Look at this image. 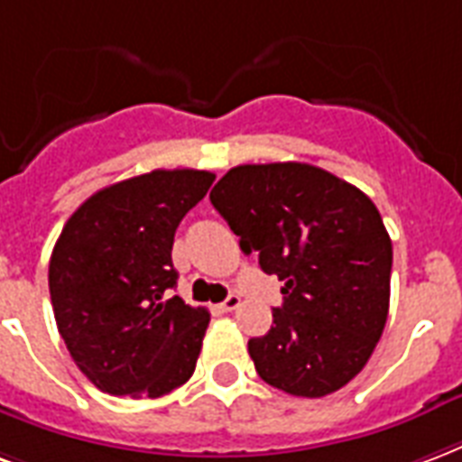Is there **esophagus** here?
<instances>
[{"label":"esophagus","instance_id":"esophagus-1","mask_svg":"<svg viewBox=\"0 0 462 462\" xmlns=\"http://www.w3.org/2000/svg\"><path fill=\"white\" fill-rule=\"evenodd\" d=\"M240 303H242L240 293H230V296H227V299H225L220 303V310H225V313H230V310L240 309Z\"/></svg>","mask_w":462,"mask_h":462}]
</instances>
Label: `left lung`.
I'll list each match as a JSON object with an SVG mask.
<instances>
[{
  "mask_svg": "<svg viewBox=\"0 0 462 462\" xmlns=\"http://www.w3.org/2000/svg\"><path fill=\"white\" fill-rule=\"evenodd\" d=\"M245 254L283 282L274 326L249 340L259 377L318 399L367 365L389 313L392 240L360 188L310 163H245L210 190Z\"/></svg>",
  "mask_w": 462,
  "mask_h": 462,
  "instance_id": "left-lung-1",
  "label": "left lung"
}]
</instances>
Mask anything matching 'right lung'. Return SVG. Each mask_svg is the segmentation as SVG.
<instances>
[{"label":"right lung","instance_id":"right-lung-1","mask_svg":"<svg viewBox=\"0 0 462 462\" xmlns=\"http://www.w3.org/2000/svg\"><path fill=\"white\" fill-rule=\"evenodd\" d=\"M215 173L152 171L85 200L58 237L49 289L58 333L85 377L115 396H163L196 370L210 313L169 299L173 235Z\"/></svg>","mask_w":462,"mask_h":462}]
</instances>
